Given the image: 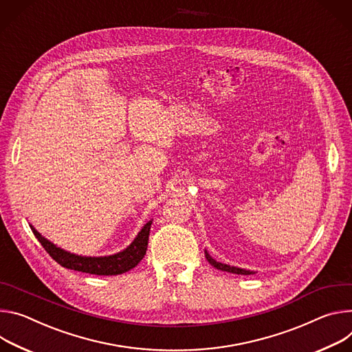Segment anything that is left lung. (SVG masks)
Wrapping results in <instances>:
<instances>
[{
  "label": "left lung",
  "instance_id": "obj_1",
  "mask_svg": "<svg viewBox=\"0 0 352 352\" xmlns=\"http://www.w3.org/2000/svg\"><path fill=\"white\" fill-rule=\"evenodd\" d=\"M206 253V258L208 260V263L215 267L217 270H221V271H226V272H232V274H239V276H250V274H254V271H250V270H246V268H239V267H233V265H229V264H223V263H219L217 260H214L210 253L207 250H204Z\"/></svg>",
  "mask_w": 352,
  "mask_h": 352
}]
</instances>
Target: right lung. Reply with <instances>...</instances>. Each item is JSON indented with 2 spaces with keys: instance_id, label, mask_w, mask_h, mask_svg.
<instances>
[{
  "instance_id": "obj_1",
  "label": "right lung",
  "mask_w": 352,
  "mask_h": 352,
  "mask_svg": "<svg viewBox=\"0 0 352 352\" xmlns=\"http://www.w3.org/2000/svg\"><path fill=\"white\" fill-rule=\"evenodd\" d=\"M151 223H152V219L148 221L141 228L135 239L124 250L110 256H100V257L78 256V254L69 253L58 248L45 236H42L41 233L33 228V225H30V229L33 232V235L36 236V239L42 243L45 250L60 265L69 270H75V271L88 272V274H95V276H119L134 268L144 258L148 248Z\"/></svg>"
}]
</instances>
